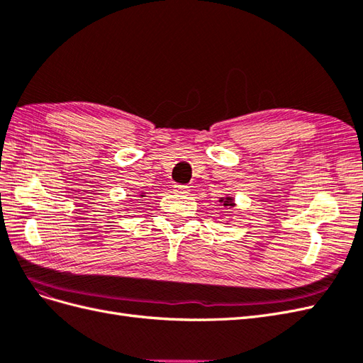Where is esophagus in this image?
I'll return each mask as SVG.
<instances>
[{"instance_id":"obj_1","label":"esophagus","mask_w":363,"mask_h":363,"mask_svg":"<svg viewBox=\"0 0 363 363\" xmlns=\"http://www.w3.org/2000/svg\"><path fill=\"white\" fill-rule=\"evenodd\" d=\"M174 191L175 192H186V191H188V186H186V184H175Z\"/></svg>"}]
</instances>
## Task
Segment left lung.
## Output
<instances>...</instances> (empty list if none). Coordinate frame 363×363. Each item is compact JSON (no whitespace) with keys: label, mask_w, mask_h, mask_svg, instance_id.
<instances>
[{"label":"left lung","mask_w":363,"mask_h":363,"mask_svg":"<svg viewBox=\"0 0 363 363\" xmlns=\"http://www.w3.org/2000/svg\"><path fill=\"white\" fill-rule=\"evenodd\" d=\"M224 207H235V201H233V196H225V199L219 200Z\"/></svg>","instance_id":"left-lung-1"}]
</instances>
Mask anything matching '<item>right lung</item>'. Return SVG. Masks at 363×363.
I'll use <instances>...</instances> for the list:
<instances>
[{
  "label": "right lung",
  "mask_w": 363,
  "mask_h": 363,
  "mask_svg": "<svg viewBox=\"0 0 363 363\" xmlns=\"http://www.w3.org/2000/svg\"><path fill=\"white\" fill-rule=\"evenodd\" d=\"M140 196H144V195H140Z\"/></svg>",
  "instance_id": "obj_1"
}]
</instances>
